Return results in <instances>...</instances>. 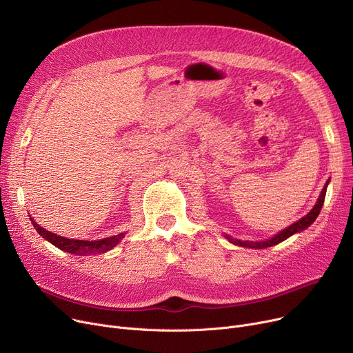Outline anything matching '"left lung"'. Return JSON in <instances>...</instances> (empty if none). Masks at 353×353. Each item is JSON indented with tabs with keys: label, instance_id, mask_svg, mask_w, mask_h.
Segmentation results:
<instances>
[{
	"label": "left lung",
	"instance_id": "1",
	"mask_svg": "<svg viewBox=\"0 0 353 353\" xmlns=\"http://www.w3.org/2000/svg\"><path fill=\"white\" fill-rule=\"evenodd\" d=\"M327 184H329V180L326 181L325 188H323V190H322V193H321V196H319V199H318V201H316V205L313 206V209H312L306 216H303L302 219H299L298 221H296V223L290 225L289 228L283 229L282 232H279L277 234H274L273 237L266 239V240H262V242H245V240L233 239V237H230V236H228V234H226L225 237L229 240V242H232L233 245L242 246V248H250V249H266V248H270V246H274V245H277V243L283 242V240H286V239H288V237H290L292 234H294V233H299V232H302V230L307 229V228L313 223V221L316 220V217L319 216V213H321V210H322V206H323V201H325V196H326Z\"/></svg>",
	"mask_w": 353,
	"mask_h": 353
}]
</instances>
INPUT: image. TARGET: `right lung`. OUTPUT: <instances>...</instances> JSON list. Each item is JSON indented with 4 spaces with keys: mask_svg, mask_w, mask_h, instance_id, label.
<instances>
[{
    "mask_svg": "<svg viewBox=\"0 0 353 353\" xmlns=\"http://www.w3.org/2000/svg\"><path fill=\"white\" fill-rule=\"evenodd\" d=\"M31 223L34 225V229L39 232L40 236H43L46 240H48L50 243H52L55 248H59L60 250H64L67 253L72 254H79V256H90V254H100L105 253L108 250L113 249L114 246L119 245L120 240L125 236L124 233L100 239V240H76V239H67L59 234H54L40 225H37L35 221L30 217Z\"/></svg>",
    "mask_w": 353,
    "mask_h": 353,
    "instance_id": "add662e5",
    "label": "right lung"
}]
</instances>
